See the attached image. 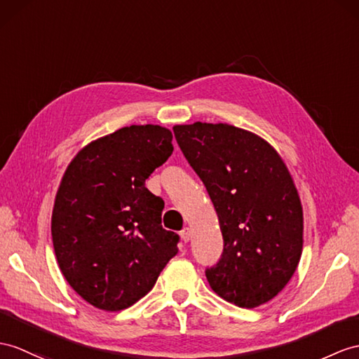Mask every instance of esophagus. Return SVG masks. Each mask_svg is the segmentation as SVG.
Here are the masks:
<instances>
[{
    "mask_svg": "<svg viewBox=\"0 0 359 359\" xmlns=\"http://www.w3.org/2000/svg\"><path fill=\"white\" fill-rule=\"evenodd\" d=\"M180 236H181L182 242H189V241H190V238H191V230H190V229H187V226H186L184 230H181Z\"/></svg>",
    "mask_w": 359,
    "mask_h": 359,
    "instance_id": "esophagus-1",
    "label": "esophagus"
}]
</instances>
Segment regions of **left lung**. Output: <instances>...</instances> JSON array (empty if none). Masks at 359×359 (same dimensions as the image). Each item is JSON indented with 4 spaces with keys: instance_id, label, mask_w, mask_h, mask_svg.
Masks as SVG:
<instances>
[{
    "instance_id": "8db88e82",
    "label": "left lung",
    "mask_w": 359,
    "mask_h": 359,
    "mask_svg": "<svg viewBox=\"0 0 359 359\" xmlns=\"http://www.w3.org/2000/svg\"><path fill=\"white\" fill-rule=\"evenodd\" d=\"M173 134L219 217L224 251L205 269L212 290L247 309L274 299L303 250V210L285 163L265 140L226 123L178 125Z\"/></svg>"
}]
</instances>
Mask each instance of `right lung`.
Returning a JSON list of instances; mask_svg holds the SVG:
<instances>
[{
  "instance_id": "right-lung-1",
  "label": "right lung",
  "mask_w": 359,
  "mask_h": 359,
  "mask_svg": "<svg viewBox=\"0 0 359 359\" xmlns=\"http://www.w3.org/2000/svg\"><path fill=\"white\" fill-rule=\"evenodd\" d=\"M172 151L169 129L133 125L85 146L68 165L51 216L55 255L95 308L133 306L178 252L180 236L161 225L164 201L146 189Z\"/></svg>"
}]
</instances>
